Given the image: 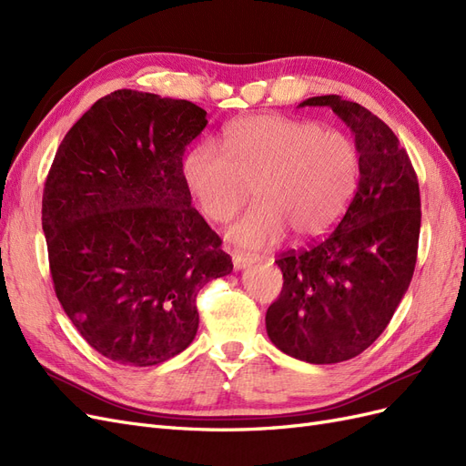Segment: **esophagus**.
Instances as JSON below:
<instances>
[{
	"instance_id": "34e87169",
	"label": "esophagus",
	"mask_w": 466,
	"mask_h": 466,
	"mask_svg": "<svg viewBox=\"0 0 466 466\" xmlns=\"http://www.w3.org/2000/svg\"><path fill=\"white\" fill-rule=\"evenodd\" d=\"M252 262H255V258L248 257V255H243V252H235V255H233L235 270H243V268H248Z\"/></svg>"
}]
</instances>
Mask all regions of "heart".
<instances>
[{"label":"heart","mask_w":466,"mask_h":466,"mask_svg":"<svg viewBox=\"0 0 466 466\" xmlns=\"http://www.w3.org/2000/svg\"><path fill=\"white\" fill-rule=\"evenodd\" d=\"M225 151L194 146L182 159V180L214 223L231 221L257 187V202L228 231L248 250L270 248L293 231L299 241L322 237L340 221L358 190L354 139L317 122L281 115L241 118L225 130Z\"/></svg>","instance_id":"b5f03b06"}]
</instances>
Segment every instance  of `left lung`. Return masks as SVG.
Instances as JSON below:
<instances>
[{
    "mask_svg": "<svg viewBox=\"0 0 466 466\" xmlns=\"http://www.w3.org/2000/svg\"><path fill=\"white\" fill-rule=\"evenodd\" d=\"M299 106H329L346 122L360 151V182L332 233L276 260L284 288L268 307L266 332L295 360L338 363L377 340L410 286L420 188L399 137L373 112L340 95Z\"/></svg>",
    "mask_w": 466,
    "mask_h": 466,
    "instance_id": "1",
    "label": "left lung"
}]
</instances>
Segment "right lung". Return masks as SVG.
<instances>
[{"label":"right lung","mask_w":466,"mask_h":466,"mask_svg":"<svg viewBox=\"0 0 466 466\" xmlns=\"http://www.w3.org/2000/svg\"><path fill=\"white\" fill-rule=\"evenodd\" d=\"M182 98L118 89L66 134L42 194L54 291L87 344L134 368L180 354L196 295L233 270L192 208L182 155L206 128Z\"/></svg>","instance_id":"1"}]
</instances>
